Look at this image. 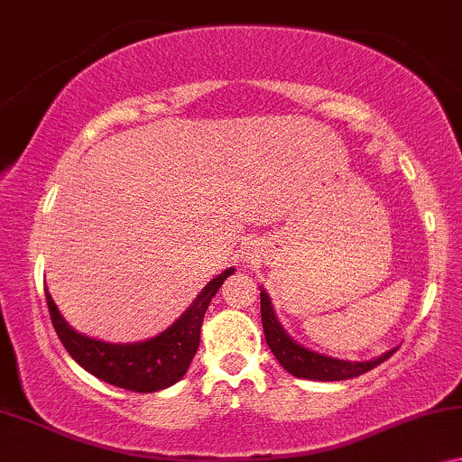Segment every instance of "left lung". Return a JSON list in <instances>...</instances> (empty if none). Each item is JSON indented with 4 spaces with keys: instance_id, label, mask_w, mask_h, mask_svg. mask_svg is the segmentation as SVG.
Here are the masks:
<instances>
[{
    "instance_id": "obj_1",
    "label": "left lung",
    "mask_w": 462,
    "mask_h": 462,
    "mask_svg": "<svg viewBox=\"0 0 462 462\" xmlns=\"http://www.w3.org/2000/svg\"><path fill=\"white\" fill-rule=\"evenodd\" d=\"M262 324L265 333V343H268L272 354L276 356V360L282 364V368L299 379H311V381H346L354 379L368 373L370 368L379 366L381 362L392 358L395 349H389L387 354H383L381 358L368 360V362H347V360H337L328 358V356L316 354L311 349H305L295 343L291 337L284 333L281 322L276 320L274 308H272L270 297L262 291Z\"/></svg>"
}]
</instances>
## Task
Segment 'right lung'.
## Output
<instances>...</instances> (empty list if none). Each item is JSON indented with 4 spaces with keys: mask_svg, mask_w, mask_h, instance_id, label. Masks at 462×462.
Segmentation results:
<instances>
[{
    "mask_svg": "<svg viewBox=\"0 0 462 462\" xmlns=\"http://www.w3.org/2000/svg\"><path fill=\"white\" fill-rule=\"evenodd\" d=\"M230 274H234V268L213 278L200 291L197 301L180 316V320H175L154 339L127 343V346L89 339V337L70 328L58 311L48 289H45V301H48L50 318L58 339L62 341V346L67 347V352L73 356V360L79 366L115 387L152 393L173 385L186 374L199 349L200 324H203L205 311L209 308L213 295L217 293V289Z\"/></svg>",
    "mask_w": 462,
    "mask_h": 462,
    "instance_id": "add662e5",
    "label": "right lung"
}]
</instances>
